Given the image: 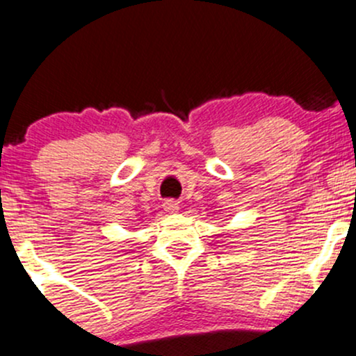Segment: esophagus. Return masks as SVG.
<instances>
[{
	"label": "esophagus",
	"instance_id": "esophagus-1",
	"mask_svg": "<svg viewBox=\"0 0 356 356\" xmlns=\"http://www.w3.org/2000/svg\"><path fill=\"white\" fill-rule=\"evenodd\" d=\"M163 208H165V211H168V213H177V211L181 210V204L174 200H167L163 203Z\"/></svg>",
	"mask_w": 356,
	"mask_h": 356
}]
</instances>
